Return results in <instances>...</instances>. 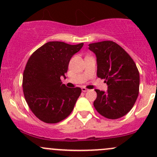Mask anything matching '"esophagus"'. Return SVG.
Here are the masks:
<instances>
[{
	"label": "esophagus",
	"instance_id": "34e87169",
	"mask_svg": "<svg viewBox=\"0 0 157 157\" xmlns=\"http://www.w3.org/2000/svg\"><path fill=\"white\" fill-rule=\"evenodd\" d=\"M81 90H82V92H87L88 90H89L88 89H86V88H85V87H82Z\"/></svg>",
	"mask_w": 157,
	"mask_h": 157
}]
</instances>
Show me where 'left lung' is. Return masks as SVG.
I'll use <instances>...</instances> for the list:
<instances>
[{
  "instance_id": "obj_1",
  "label": "left lung",
  "mask_w": 157,
  "mask_h": 157,
  "mask_svg": "<svg viewBox=\"0 0 157 157\" xmlns=\"http://www.w3.org/2000/svg\"><path fill=\"white\" fill-rule=\"evenodd\" d=\"M97 61V77L105 79L106 92L96 90L95 109L105 118L117 119L130 112L139 93L140 74L131 57L112 41L91 43Z\"/></svg>"
}]
</instances>
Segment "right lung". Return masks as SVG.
I'll return each instance as SVG.
<instances>
[{
	"mask_svg": "<svg viewBox=\"0 0 157 157\" xmlns=\"http://www.w3.org/2000/svg\"><path fill=\"white\" fill-rule=\"evenodd\" d=\"M83 45L48 42L28 60L23 72V93L29 109L41 121L58 123L74 109L81 89L67 88L61 77L66 78L70 60Z\"/></svg>",
	"mask_w": 157,
	"mask_h": 157,
	"instance_id": "1",
	"label": "right lung"
}]
</instances>
